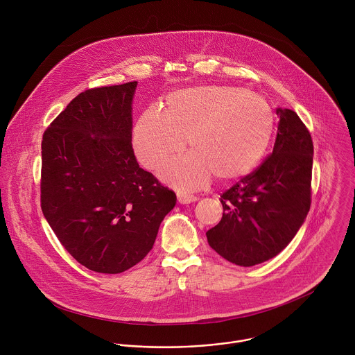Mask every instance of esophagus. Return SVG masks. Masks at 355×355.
<instances>
[{
  "label": "esophagus",
  "instance_id": "1",
  "mask_svg": "<svg viewBox=\"0 0 355 355\" xmlns=\"http://www.w3.org/2000/svg\"><path fill=\"white\" fill-rule=\"evenodd\" d=\"M178 201H179V203H191L198 201V198L194 197V196H190V194L178 193Z\"/></svg>",
  "mask_w": 355,
  "mask_h": 355
}]
</instances>
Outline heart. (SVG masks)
Listing matches in <instances>:
<instances>
[{
	"label": "heart",
	"instance_id": "b5f03b06",
	"mask_svg": "<svg viewBox=\"0 0 355 355\" xmlns=\"http://www.w3.org/2000/svg\"><path fill=\"white\" fill-rule=\"evenodd\" d=\"M275 130L269 103L232 86H193L172 92L164 112L149 107L134 128L138 159L154 169L187 145L191 152L166 161L159 178L175 189L197 190L248 175L266 152Z\"/></svg>",
	"mask_w": 355,
	"mask_h": 355
}]
</instances>
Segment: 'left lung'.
<instances>
[{
  "label": "left lung",
  "instance_id": "obj_1",
  "mask_svg": "<svg viewBox=\"0 0 355 355\" xmlns=\"http://www.w3.org/2000/svg\"><path fill=\"white\" fill-rule=\"evenodd\" d=\"M280 117L273 152L223 193V217L206 232L209 246L227 261L253 266L280 253L304 224L311 202L313 141L300 116Z\"/></svg>",
  "mask_w": 355,
  "mask_h": 355
}]
</instances>
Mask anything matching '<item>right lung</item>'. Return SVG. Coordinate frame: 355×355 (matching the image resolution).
<instances>
[{
  "label": "right lung",
  "instance_id": "obj_1",
  "mask_svg": "<svg viewBox=\"0 0 355 355\" xmlns=\"http://www.w3.org/2000/svg\"><path fill=\"white\" fill-rule=\"evenodd\" d=\"M138 82L86 90L42 138L41 207L60 243L98 273H121L153 249L176 194L132 149Z\"/></svg>",
  "mask_w": 355,
  "mask_h": 355
}]
</instances>
